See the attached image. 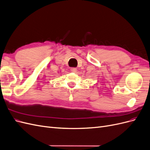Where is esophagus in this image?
Wrapping results in <instances>:
<instances>
[{"instance_id": "1", "label": "esophagus", "mask_w": 150, "mask_h": 150, "mask_svg": "<svg viewBox=\"0 0 150 150\" xmlns=\"http://www.w3.org/2000/svg\"><path fill=\"white\" fill-rule=\"evenodd\" d=\"M71 71L72 72H77V68H76V67H72V68L71 69Z\"/></svg>"}]
</instances>
